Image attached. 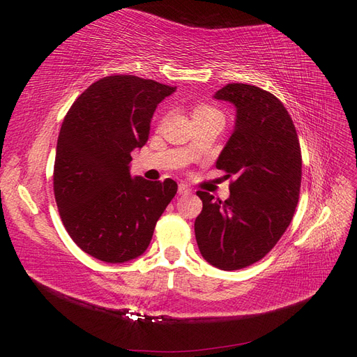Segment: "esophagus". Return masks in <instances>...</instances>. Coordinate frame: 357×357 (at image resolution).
Instances as JSON below:
<instances>
[{
	"mask_svg": "<svg viewBox=\"0 0 357 357\" xmlns=\"http://www.w3.org/2000/svg\"><path fill=\"white\" fill-rule=\"evenodd\" d=\"M178 193H180V195H189V193H192V189L188 185H185V183H180Z\"/></svg>",
	"mask_w": 357,
	"mask_h": 357,
	"instance_id": "1",
	"label": "esophagus"
}]
</instances>
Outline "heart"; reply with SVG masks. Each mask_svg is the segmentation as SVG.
I'll use <instances>...</instances> for the list:
<instances>
[{"instance_id": "1", "label": "heart", "mask_w": 357, "mask_h": 357, "mask_svg": "<svg viewBox=\"0 0 357 357\" xmlns=\"http://www.w3.org/2000/svg\"><path fill=\"white\" fill-rule=\"evenodd\" d=\"M208 113H218V112L211 109L210 105H204V104L197 105L195 110H193V116H195V114H208Z\"/></svg>"}]
</instances>
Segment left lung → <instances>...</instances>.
Segmentation results:
<instances>
[{
  "label": "left lung",
  "instance_id": "8db88e82",
  "mask_svg": "<svg viewBox=\"0 0 357 357\" xmlns=\"http://www.w3.org/2000/svg\"><path fill=\"white\" fill-rule=\"evenodd\" d=\"M214 98L236 107L235 129L215 162L235 180L226 201L197 192L202 211L195 236L205 261L234 271L261 261L287 229L299 199L302 158L291 117L271 92L229 83Z\"/></svg>",
  "mask_w": 357,
  "mask_h": 357
}]
</instances>
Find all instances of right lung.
<instances>
[{"label": "right lung", "mask_w": 357, "mask_h": 357, "mask_svg": "<svg viewBox=\"0 0 357 357\" xmlns=\"http://www.w3.org/2000/svg\"><path fill=\"white\" fill-rule=\"evenodd\" d=\"M174 91L137 75H107L63 117L53 168L59 215L73 241L102 262L143 255L177 193L171 178L129 174L131 152L146 144L158 104Z\"/></svg>", "instance_id": "right-lung-1"}]
</instances>
